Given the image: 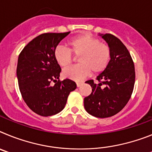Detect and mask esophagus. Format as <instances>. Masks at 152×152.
<instances>
[{
  "instance_id": "34e87169",
  "label": "esophagus",
  "mask_w": 152,
  "mask_h": 152,
  "mask_svg": "<svg viewBox=\"0 0 152 152\" xmlns=\"http://www.w3.org/2000/svg\"><path fill=\"white\" fill-rule=\"evenodd\" d=\"M83 84H84V82H82V81H77V82L76 83V84H77V88H79V87H80V86L82 85Z\"/></svg>"
}]
</instances>
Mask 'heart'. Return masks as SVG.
<instances>
[{"mask_svg": "<svg viewBox=\"0 0 152 152\" xmlns=\"http://www.w3.org/2000/svg\"><path fill=\"white\" fill-rule=\"evenodd\" d=\"M69 49L58 45L54 50V58L59 66L66 68L72 64V52L78 56L80 64L64 70V77L81 80L88 77L91 70L94 73H100L106 69L110 60V49L98 39L85 33L70 39Z\"/></svg>", "mask_w": 152, "mask_h": 152, "instance_id": "1", "label": "heart"}]
</instances>
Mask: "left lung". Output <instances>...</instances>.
Segmentation results:
<instances>
[{
	"mask_svg": "<svg viewBox=\"0 0 152 152\" xmlns=\"http://www.w3.org/2000/svg\"><path fill=\"white\" fill-rule=\"evenodd\" d=\"M110 49V60L106 69L94 80H87L92 92L84 98L86 111L95 117L107 118L121 111L129 100L135 84L134 62L129 52L117 37L100 34Z\"/></svg>",
	"mask_w": 152,
	"mask_h": 152,
	"instance_id": "8db88e82",
	"label": "left lung"
}]
</instances>
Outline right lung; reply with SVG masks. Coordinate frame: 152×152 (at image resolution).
<instances>
[{"instance_id": "right-lung-1", "label": "right lung", "mask_w": 152, "mask_h": 152, "mask_svg": "<svg viewBox=\"0 0 152 152\" xmlns=\"http://www.w3.org/2000/svg\"><path fill=\"white\" fill-rule=\"evenodd\" d=\"M70 33H43L24 47L19 56L17 76L23 99L38 115L49 116L61 112L75 81L59 80L61 68L54 58V50ZM54 82V86L50 83Z\"/></svg>"}]
</instances>
